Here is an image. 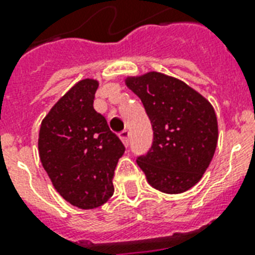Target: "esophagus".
Masks as SVG:
<instances>
[{"label": "esophagus", "instance_id": "obj_1", "mask_svg": "<svg viewBox=\"0 0 255 255\" xmlns=\"http://www.w3.org/2000/svg\"><path fill=\"white\" fill-rule=\"evenodd\" d=\"M120 139H122V141H123V144L126 145V147H128L129 145V132L127 131V129H124L123 132H120Z\"/></svg>", "mask_w": 255, "mask_h": 255}]
</instances>
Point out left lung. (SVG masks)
Wrapping results in <instances>:
<instances>
[{"mask_svg": "<svg viewBox=\"0 0 255 255\" xmlns=\"http://www.w3.org/2000/svg\"><path fill=\"white\" fill-rule=\"evenodd\" d=\"M126 85L141 99L153 129L151 149L136 160L147 181L164 193L190 189L217 147L213 106L182 81L156 71L127 77Z\"/></svg>", "mask_w": 255, "mask_h": 255, "instance_id": "1", "label": "left lung"}]
</instances>
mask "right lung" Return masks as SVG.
Wrapping results in <instances>:
<instances>
[{"instance_id":"1","label":"right lung","mask_w":255,"mask_h":255,"mask_svg":"<svg viewBox=\"0 0 255 255\" xmlns=\"http://www.w3.org/2000/svg\"><path fill=\"white\" fill-rule=\"evenodd\" d=\"M99 82L70 88L42 120L39 159L57 192L71 205L94 209L114 194V172L126 148L94 110Z\"/></svg>"}]
</instances>
